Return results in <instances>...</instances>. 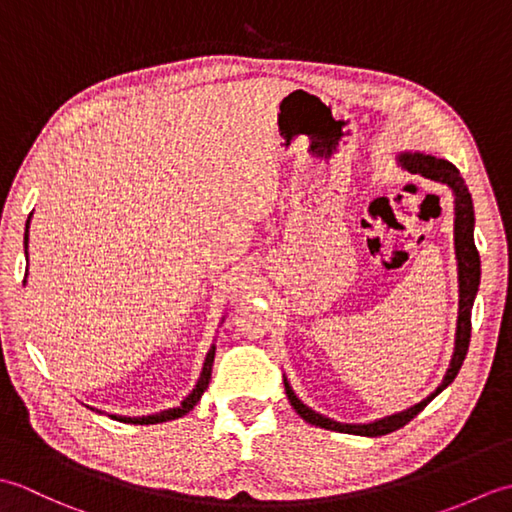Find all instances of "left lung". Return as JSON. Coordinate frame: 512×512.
<instances>
[{"label":"left lung","mask_w":512,"mask_h":512,"mask_svg":"<svg viewBox=\"0 0 512 512\" xmlns=\"http://www.w3.org/2000/svg\"><path fill=\"white\" fill-rule=\"evenodd\" d=\"M398 165L402 169H407L409 173H420L422 178H429L433 182L447 184V187L453 191L455 198V224H453V239H455V259H458V288H460V301H458V328H455V347H453V356L447 374H444L442 383L438 385L436 391H431L427 398H422L416 405H411L409 409H402L398 413H391V416L378 418L372 422H361V424H350V422H336L328 416H321L319 411L310 409L308 405L297 398L295 389L290 387L288 378L284 376V385H286V396L290 400L292 409H295L299 416L314 424V427L321 429H330V431H339V433H352V436H367V438H378V436H387V433L396 431L400 427H405L409 420H413L418 413L429 405V402L436 398L442 389H447L453 378L458 376L460 367L466 358V352H469V341H471V310H473V301L477 295V288H480V253L475 248V239H473V228H475V213H473V200L469 187L464 184V178L460 176V171L455 165H451L449 160L436 158L431 154H420V151H402V154L396 156Z\"/></svg>","instance_id":"8db88e82"}]
</instances>
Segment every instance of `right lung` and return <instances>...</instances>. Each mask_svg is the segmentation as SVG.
<instances>
[{"label": "right lung", "mask_w": 512, "mask_h": 512, "mask_svg": "<svg viewBox=\"0 0 512 512\" xmlns=\"http://www.w3.org/2000/svg\"><path fill=\"white\" fill-rule=\"evenodd\" d=\"M32 215V213H30ZM28 228H30V217L26 222V233H24V248H26V262H28ZM26 277H28V270H26ZM26 284V279H24ZM213 361H215V343L211 345V350L206 352V358H204V365H202V372H200V378L198 383H195V387L191 389V394L184 398L178 407L173 409H165V411H158V413H151V416H136V418H129V416H116V413H112V420H118V422H132V424H158V422H167V420H176V418H182L187 416V413L198 405L202 394L206 391V387H209V380H211V369H213ZM92 411L101 413L99 409L90 407Z\"/></svg>", "instance_id": "obj_1"}]
</instances>
